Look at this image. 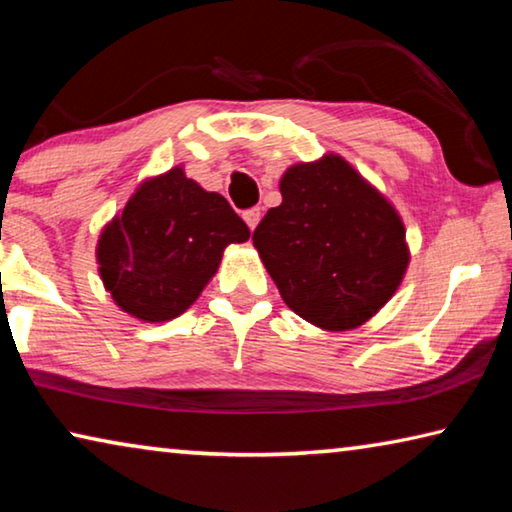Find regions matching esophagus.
Returning a JSON list of instances; mask_svg holds the SVG:
<instances>
[{
  "label": "esophagus",
  "instance_id": "1",
  "mask_svg": "<svg viewBox=\"0 0 512 512\" xmlns=\"http://www.w3.org/2000/svg\"><path fill=\"white\" fill-rule=\"evenodd\" d=\"M259 219H262V210H259V207H253V210L244 212V221L248 223V228H250V230H255V228H257Z\"/></svg>",
  "mask_w": 512,
  "mask_h": 512
}]
</instances>
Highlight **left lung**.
Listing matches in <instances>:
<instances>
[{
	"label": "left lung",
	"instance_id": "1",
	"mask_svg": "<svg viewBox=\"0 0 512 512\" xmlns=\"http://www.w3.org/2000/svg\"><path fill=\"white\" fill-rule=\"evenodd\" d=\"M253 246L282 300L325 332H348L395 296L411 262L395 205L339 153L298 162Z\"/></svg>",
	"mask_w": 512,
	"mask_h": 512
}]
</instances>
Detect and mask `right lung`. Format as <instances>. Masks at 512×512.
<instances>
[{
  "instance_id": "obj_1",
  "label": "right lung",
  "mask_w": 512,
  "mask_h": 512,
  "mask_svg": "<svg viewBox=\"0 0 512 512\" xmlns=\"http://www.w3.org/2000/svg\"><path fill=\"white\" fill-rule=\"evenodd\" d=\"M250 239L221 194L185 176L183 164L144 178L124 210L103 225L97 264L128 316L167 323L194 305L219 271L223 250Z\"/></svg>"
}]
</instances>
